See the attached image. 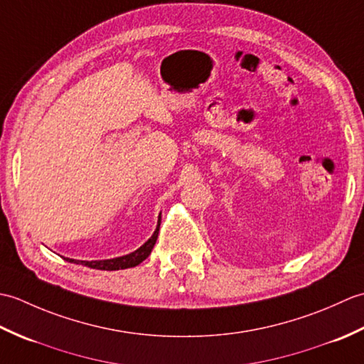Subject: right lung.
I'll return each mask as SVG.
<instances>
[{
	"label": "right lung",
	"mask_w": 364,
	"mask_h": 364,
	"mask_svg": "<svg viewBox=\"0 0 364 364\" xmlns=\"http://www.w3.org/2000/svg\"><path fill=\"white\" fill-rule=\"evenodd\" d=\"M158 233H159V223H158V228L153 233V236L141 247V249H137L136 252L125 255V257H120V258L103 259V261H76V259H70V258H64V259L70 261V262H76V264L87 266L92 269H100V270H120V269L134 267L137 264H141L144 259L149 258V255L151 253L154 244H156Z\"/></svg>",
	"instance_id": "obj_1"
}]
</instances>
